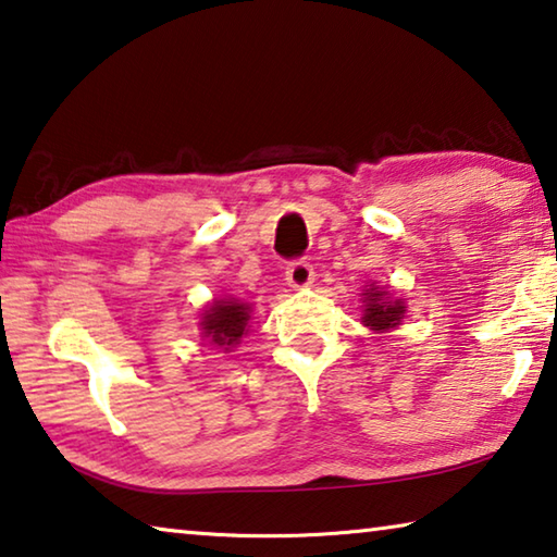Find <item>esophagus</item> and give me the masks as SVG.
Returning <instances> with one entry per match:
<instances>
[{
	"label": "esophagus",
	"instance_id": "1",
	"mask_svg": "<svg viewBox=\"0 0 557 557\" xmlns=\"http://www.w3.org/2000/svg\"><path fill=\"white\" fill-rule=\"evenodd\" d=\"M287 282L289 287L301 289V287H309L314 282V270L309 265L307 260H295L287 265Z\"/></svg>",
	"mask_w": 557,
	"mask_h": 557
}]
</instances>
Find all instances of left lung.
<instances>
[{
    "mask_svg": "<svg viewBox=\"0 0 557 557\" xmlns=\"http://www.w3.org/2000/svg\"><path fill=\"white\" fill-rule=\"evenodd\" d=\"M405 317V301L395 299L385 287H375V282L363 289V317L361 322L371 326L373 332H388V329L398 326Z\"/></svg>",
    "mask_w": 557,
    "mask_h": 557,
    "instance_id": "1",
    "label": "left lung"
}]
</instances>
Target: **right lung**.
Returning <instances> with one entry per match:
<instances>
[{
    "label": "right lung",
    "mask_w": 557,
    "mask_h": 557,
    "mask_svg": "<svg viewBox=\"0 0 557 557\" xmlns=\"http://www.w3.org/2000/svg\"><path fill=\"white\" fill-rule=\"evenodd\" d=\"M250 312V305H245L240 299H213L201 319L203 336L209 338L211 346L231 351L243 338L245 329H248Z\"/></svg>",
    "instance_id": "add662e5"
}]
</instances>
